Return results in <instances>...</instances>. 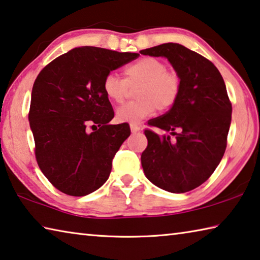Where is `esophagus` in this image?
Segmentation results:
<instances>
[{"label":"esophagus","instance_id":"1","mask_svg":"<svg viewBox=\"0 0 260 260\" xmlns=\"http://www.w3.org/2000/svg\"><path fill=\"white\" fill-rule=\"evenodd\" d=\"M131 131L132 133H136V132H140V126L136 124H131Z\"/></svg>","mask_w":260,"mask_h":260}]
</instances>
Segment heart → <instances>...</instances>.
Returning <instances> with one entry per match:
<instances>
[{
	"instance_id": "heart-1",
	"label": "heart",
	"mask_w": 260,
	"mask_h": 260,
	"mask_svg": "<svg viewBox=\"0 0 260 260\" xmlns=\"http://www.w3.org/2000/svg\"><path fill=\"white\" fill-rule=\"evenodd\" d=\"M124 79L109 73L103 80V91L111 102L124 103L128 90L136 87L134 102L117 110L116 117L120 122H140L152 116L156 110L167 111L178 102L181 93V78L167 70L164 61L155 57H142L122 71Z\"/></svg>"
}]
</instances>
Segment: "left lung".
Instances as JSON below:
<instances>
[{"label":"left lung","instance_id":"8db88e82","mask_svg":"<svg viewBox=\"0 0 260 260\" xmlns=\"http://www.w3.org/2000/svg\"><path fill=\"white\" fill-rule=\"evenodd\" d=\"M140 54L166 57L181 78L178 102L148 121L171 135L144 129V174L164 190H192L212 175L226 150L232 103L225 82L212 61L179 43H162Z\"/></svg>","mask_w":260,"mask_h":260}]
</instances>
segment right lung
<instances>
[{"instance_id": "add662e5", "label": "right lung", "mask_w": 260, "mask_h": 260, "mask_svg": "<svg viewBox=\"0 0 260 260\" xmlns=\"http://www.w3.org/2000/svg\"><path fill=\"white\" fill-rule=\"evenodd\" d=\"M139 56L79 47L50 61L35 79L28 112L35 158L59 191L85 196L108 180L131 129L127 122L110 125L114 112L103 80Z\"/></svg>"}]
</instances>
